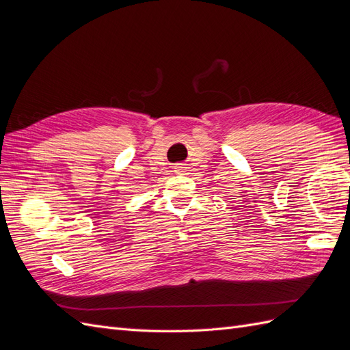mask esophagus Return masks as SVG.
Here are the masks:
<instances>
[{
    "label": "esophagus",
    "mask_w": 350,
    "mask_h": 350,
    "mask_svg": "<svg viewBox=\"0 0 350 350\" xmlns=\"http://www.w3.org/2000/svg\"><path fill=\"white\" fill-rule=\"evenodd\" d=\"M178 172H184V166H178Z\"/></svg>",
    "instance_id": "1"
}]
</instances>
